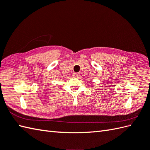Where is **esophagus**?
Listing matches in <instances>:
<instances>
[{"instance_id":"obj_1","label":"esophagus","mask_w":150,"mask_h":150,"mask_svg":"<svg viewBox=\"0 0 150 150\" xmlns=\"http://www.w3.org/2000/svg\"><path fill=\"white\" fill-rule=\"evenodd\" d=\"M73 76H74V77H78V76H79V73H74Z\"/></svg>"}]
</instances>
